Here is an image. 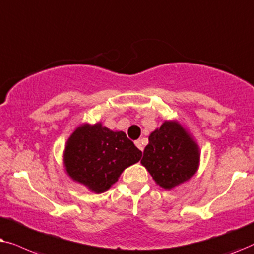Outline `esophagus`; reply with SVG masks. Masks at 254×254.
Returning a JSON list of instances; mask_svg holds the SVG:
<instances>
[{"instance_id":"1","label":"esophagus","mask_w":254,"mask_h":254,"mask_svg":"<svg viewBox=\"0 0 254 254\" xmlns=\"http://www.w3.org/2000/svg\"><path fill=\"white\" fill-rule=\"evenodd\" d=\"M134 144H136V146L139 148V150L143 152L144 151V146H143V143H141V140L140 139H138V140H136L134 141Z\"/></svg>"}]
</instances>
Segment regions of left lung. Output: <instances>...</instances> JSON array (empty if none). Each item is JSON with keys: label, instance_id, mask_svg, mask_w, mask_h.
I'll return each instance as SVG.
<instances>
[{"label": "left lung", "instance_id": "8db88e82", "mask_svg": "<svg viewBox=\"0 0 254 254\" xmlns=\"http://www.w3.org/2000/svg\"><path fill=\"white\" fill-rule=\"evenodd\" d=\"M140 162L157 185L170 190L196 173L200 148L179 122L165 121L148 137Z\"/></svg>", "mask_w": 254, "mask_h": 254}]
</instances>
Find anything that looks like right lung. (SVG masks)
<instances>
[{
	"instance_id": "1",
	"label": "right lung",
	"mask_w": 254,
	"mask_h": 254,
	"mask_svg": "<svg viewBox=\"0 0 254 254\" xmlns=\"http://www.w3.org/2000/svg\"><path fill=\"white\" fill-rule=\"evenodd\" d=\"M140 158L141 151L123 131H111L102 123L76 127L64 152L67 174L96 194L108 190Z\"/></svg>"
}]
</instances>
